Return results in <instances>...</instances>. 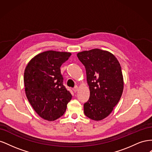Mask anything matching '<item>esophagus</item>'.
I'll return each mask as SVG.
<instances>
[{
  "label": "esophagus",
  "mask_w": 152,
  "mask_h": 152,
  "mask_svg": "<svg viewBox=\"0 0 152 152\" xmlns=\"http://www.w3.org/2000/svg\"><path fill=\"white\" fill-rule=\"evenodd\" d=\"M72 89H73V91H74L75 93V92H77V90H78V86H75L74 87H73V88Z\"/></svg>",
  "instance_id": "1"
}]
</instances>
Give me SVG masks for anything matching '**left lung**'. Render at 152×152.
Masks as SVG:
<instances>
[{
    "instance_id": "left-lung-1",
    "label": "left lung",
    "mask_w": 152,
    "mask_h": 152,
    "mask_svg": "<svg viewBox=\"0 0 152 152\" xmlns=\"http://www.w3.org/2000/svg\"><path fill=\"white\" fill-rule=\"evenodd\" d=\"M85 66L89 86V99L84 104L86 115L101 121L111 113L120 100L124 89L121 66L113 54L94 49L77 54Z\"/></svg>"
}]
</instances>
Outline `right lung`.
I'll list each match as a JSON object with an SVG mask.
<instances>
[{"label":"right lung","instance_id":"add662e5","mask_svg":"<svg viewBox=\"0 0 152 152\" xmlns=\"http://www.w3.org/2000/svg\"><path fill=\"white\" fill-rule=\"evenodd\" d=\"M70 53L48 50L32 58L26 66L24 84L26 96L36 113L53 121L65 112L72 96L63 86L60 67Z\"/></svg>","mask_w":152,"mask_h":152}]
</instances>
